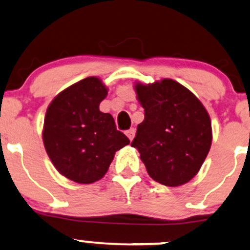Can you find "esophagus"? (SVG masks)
Masks as SVG:
<instances>
[{
	"instance_id": "34e87169",
	"label": "esophagus",
	"mask_w": 250,
	"mask_h": 250,
	"mask_svg": "<svg viewBox=\"0 0 250 250\" xmlns=\"http://www.w3.org/2000/svg\"><path fill=\"white\" fill-rule=\"evenodd\" d=\"M125 135H127L128 139L131 141V140H133L134 136H135V129L134 128H130V129H129V130L125 131Z\"/></svg>"
}]
</instances>
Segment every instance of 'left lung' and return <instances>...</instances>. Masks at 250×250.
Masks as SVG:
<instances>
[{
	"instance_id": "left-lung-1",
	"label": "left lung",
	"mask_w": 250,
	"mask_h": 250,
	"mask_svg": "<svg viewBox=\"0 0 250 250\" xmlns=\"http://www.w3.org/2000/svg\"><path fill=\"white\" fill-rule=\"evenodd\" d=\"M136 97L145 109L131 142L149 176L168 187H179L199 173L213 140L205 105L189 89L171 79L136 82Z\"/></svg>"
}]
</instances>
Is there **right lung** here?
<instances>
[{
    "mask_svg": "<svg viewBox=\"0 0 250 250\" xmlns=\"http://www.w3.org/2000/svg\"><path fill=\"white\" fill-rule=\"evenodd\" d=\"M107 94L100 77L89 76L57 94L45 111V151L57 171L76 183L101 180L116 151L130 143L113 116L100 111Z\"/></svg>",
    "mask_w": 250,
    "mask_h": 250,
    "instance_id": "obj_1",
    "label": "right lung"
}]
</instances>
